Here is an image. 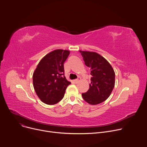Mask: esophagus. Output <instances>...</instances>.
<instances>
[{
	"mask_svg": "<svg viewBox=\"0 0 147 147\" xmlns=\"http://www.w3.org/2000/svg\"><path fill=\"white\" fill-rule=\"evenodd\" d=\"M80 80H81V78L80 77H78V78H77V79H76V80H74V83H78L80 81Z\"/></svg>",
	"mask_w": 147,
	"mask_h": 147,
	"instance_id": "esophagus-1",
	"label": "esophagus"
}]
</instances>
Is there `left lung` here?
<instances>
[{
    "label": "left lung",
    "mask_w": 147,
    "mask_h": 147,
    "mask_svg": "<svg viewBox=\"0 0 147 147\" xmlns=\"http://www.w3.org/2000/svg\"><path fill=\"white\" fill-rule=\"evenodd\" d=\"M85 64L90 68L91 83L88 90L82 93L88 104L96 105L107 99L115 85V73L110 64L96 52L80 51Z\"/></svg>",
    "instance_id": "1"
}]
</instances>
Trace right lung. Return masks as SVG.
Returning <instances> with one entry per match:
<instances>
[{
  "label": "right lung",
  "mask_w": 147,
  "mask_h": 147,
  "mask_svg": "<svg viewBox=\"0 0 147 147\" xmlns=\"http://www.w3.org/2000/svg\"><path fill=\"white\" fill-rule=\"evenodd\" d=\"M69 54V50H55L38 63L33 73V83L36 94L44 103L53 105L59 102L71 84L64 76V69Z\"/></svg>",
  "instance_id": "1"
}]
</instances>
